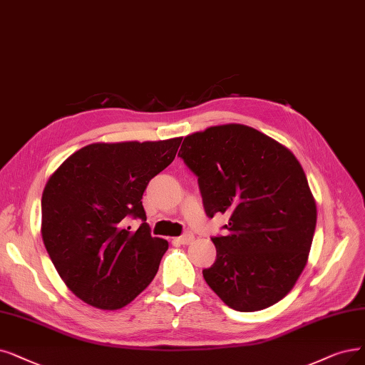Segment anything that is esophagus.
I'll return each instance as SVG.
<instances>
[{
  "label": "esophagus",
  "instance_id": "esophagus-1",
  "mask_svg": "<svg viewBox=\"0 0 365 365\" xmlns=\"http://www.w3.org/2000/svg\"><path fill=\"white\" fill-rule=\"evenodd\" d=\"M193 240H195V235L192 232H185L184 235H181L180 238H177V241L180 242V244H190V242H193Z\"/></svg>",
  "mask_w": 365,
  "mask_h": 365
}]
</instances>
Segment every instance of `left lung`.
I'll return each mask as SVG.
<instances>
[{
    "mask_svg": "<svg viewBox=\"0 0 365 365\" xmlns=\"http://www.w3.org/2000/svg\"><path fill=\"white\" fill-rule=\"evenodd\" d=\"M178 157L196 177L210 218L227 214L212 237L217 259L203 279L237 312H257L297 283L316 229V202L295 155L257 130L227 124L187 136Z\"/></svg>",
    "mask_w": 365,
    "mask_h": 365,
    "instance_id": "1",
    "label": "left lung"
}]
</instances>
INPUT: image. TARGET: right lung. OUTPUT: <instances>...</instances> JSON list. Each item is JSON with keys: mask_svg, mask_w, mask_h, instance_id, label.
<instances>
[{"mask_svg": "<svg viewBox=\"0 0 365 365\" xmlns=\"http://www.w3.org/2000/svg\"><path fill=\"white\" fill-rule=\"evenodd\" d=\"M181 140L86 145L49 178L43 242L68 289L93 307L121 309L155 277L169 244L151 235L142 196ZM128 220L141 222L138 231Z\"/></svg>", "mask_w": 365, "mask_h": 365, "instance_id": "right-lung-1", "label": "right lung"}]
</instances>
